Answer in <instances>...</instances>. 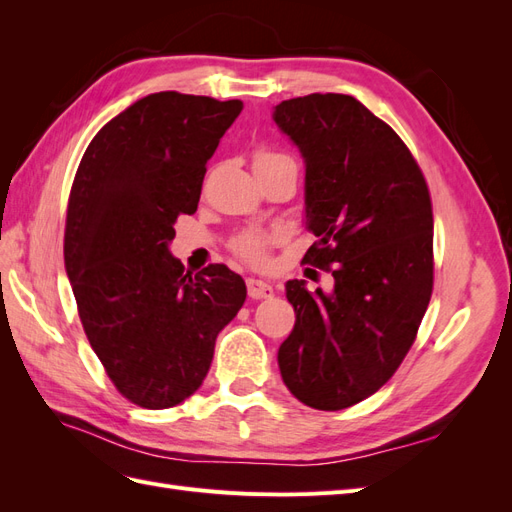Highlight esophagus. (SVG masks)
<instances>
[{"instance_id":"esophagus-1","label":"esophagus","mask_w":512,"mask_h":512,"mask_svg":"<svg viewBox=\"0 0 512 512\" xmlns=\"http://www.w3.org/2000/svg\"><path fill=\"white\" fill-rule=\"evenodd\" d=\"M245 284H247V294H250V299H256V301L258 299H271L275 294V290L267 282L256 280V277H247Z\"/></svg>"}]
</instances>
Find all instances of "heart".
I'll return each instance as SVG.
<instances>
[{"instance_id":"1","label":"heart","mask_w":512,"mask_h":512,"mask_svg":"<svg viewBox=\"0 0 512 512\" xmlns=\"http://www.w3.org/2000/svg\"><path fill=\"white\" fill-rule=\"evenodd\" d=\"M280 160H288L286 153L273 151V149H267V147H260V149L254 151V168L267 166V164L280 162ZM271 239H273V235L267 230H258V228L241 230L230 239V250H232V254H237L245 262H252V265H262V262L267 260V250L271 245Z\"/></svg>"}]
</instances>
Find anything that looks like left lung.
Segmentation results:
<instances>
[{"instance_id":"8db88e82","label":"left lung","mask_w":512,"mask_h":512,"mask_svg":"<svg viewBox=\"0 0 512 512\" xmlns=\"http://www.w3.org/2000/svg\"><path fill=\"white\" fill-rule=\"evenodd\" d=\"M273 119L305 158V265L329 271L331 294L290 280L297 322L277 352L288 391L316 410H344L393 378L433 290V211L421 166L359 100L309 94Z\"/></svg>"}]
</instances>
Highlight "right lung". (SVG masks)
<instances>
[{
	"label": "right lung",
	"instance_id": "1",
	"mask_svg": "<svg viewBox=\"0 0 512 512\" xmlns=\"http://www.w3.org/2000/svg\"><path fill=\"white\" fill-rule=\"evenodd\" d=\"M241 111V100L151 94L108 121L76 168L64 232L76 309L115 389L147 410L203 384L215 337L245 301L226 265L192 275L168 252Z\"/></svg>",
	"mask_w": 512,
	"mask_h": 512
}]
</instances>
